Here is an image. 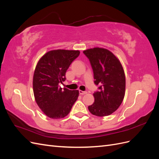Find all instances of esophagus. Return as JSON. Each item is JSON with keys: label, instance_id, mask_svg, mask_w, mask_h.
I'll return each mask as SVG.
<instances>
[{"label": "esophagus", "instance_id": "34e87169", "mask_svg": "<svg viewBox=\"0 0 159 159\" xmlns=\"http://www.w3.org/2000/svg\"><path fill=\"white\" fill-rule=\"evenodd\" d=\"M79 93L80 95H85L87 93V91H81V90H79Z\"/></svg>", "mask_w": 159, "mask_h": 159}]
</instances>
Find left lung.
<instances>
[{
	"label": "left lung",
	"mask_w": 159,
	"mask_h": 159,
	"mask_svg": "<svg viewBox=\"0 0 159 159\" xmlns=\"http://www.w3.org/2000/svg\"><path fill=\"white\" fill-rule=\"evenodd\" d=\"M92 67L94 83L99 90L93 93L94 103L88 106L98 117L112 114L121 105L125 93V75L121 62L109 50L93 48L84 50Z\"/></svg>",
	"instance_id": "obj_1"
}]
</instances>
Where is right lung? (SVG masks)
<instances>
[{"label": "right lung", "mask_w": 159, "mask_h": 159, "mask_svg": "<svg viewBox=\"0 0 159 159\" xmlns=\"http://www.w3.org/2000/svg\"><path fill=\"white\" fill-rule=\"evenodd\" d=\"M79 50H55L48 52L38 61L33 76V91L36 103L48 117L64 118L78 99V90L62 89L70 64L80 55Z\"/></svg>", "instance_id": "1"}]
</instances>
